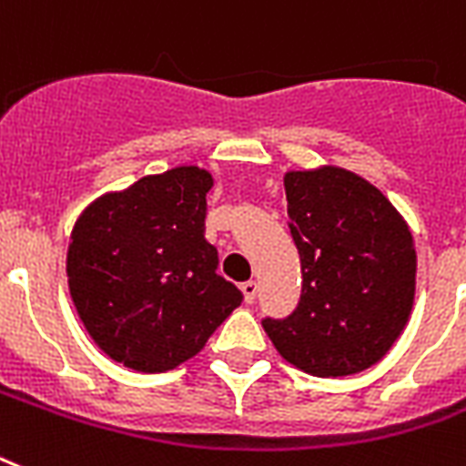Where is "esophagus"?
I'll return each mask as SVG.
<instances>
[{
	"mask_svg": "<svg viewBox=\"0 0 466 466\" xmlns=\"http://www.w3.org/2000/svg\"><path fill=\"white\" fill-rule=\"evenodd\" d=\"M240 291H243L245 300H248V303H252L257 296V284L255 281H245V284H240Z\"/></svg>",
	"mask_w": 466,
	"mask_h": 466,
	"instance_id": "esophagus-1",
	"label": "esophagus"
}]
</instances>
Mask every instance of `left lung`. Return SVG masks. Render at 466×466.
Here are the masks:
<instances>
[{
	"label": "left lung",
	"instance_id": "1",
	"mask_svg": "<svg viewBox=\"0 0 466 466\" xmlns=\"http://www.w3.org/2000/svg\"><path fill=\"white\" fill-rule=\"evenodd\" d=\"M284 187L303 291L289 318L262 319L264 332L305 373H360L392 349L414 308L411 230L380 189L339 166L289 170Z\"/></svg>",
	"mask_w": 466,
	"mask_h": 466
}]
</instances>
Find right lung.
<instances>
[{
	"label": "right lung",
	"instance_id": "1",
	"mask_svg": "<svg viewBox=\"0 0 466 466\" xmlns=\"http://www.w3.org/2000/svg\"><path fill=\"white\" fill-rule=\"evenodd\" d=\"M209 170L177 166L93 199L74 223L66 279L86 332L137 373L202 351L243 293L216 274L204 238Z\"/></svg>",
	"mask_w": 466,
	"mask_h": 466
}]
</instances>
